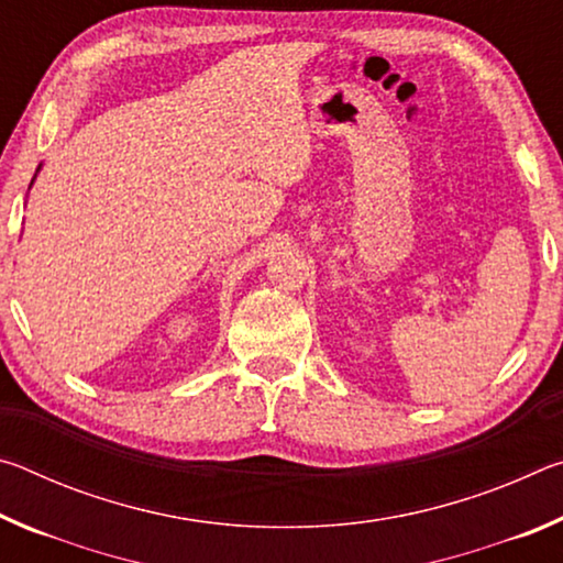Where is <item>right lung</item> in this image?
Returning a JSON list of instances; mask_svg holds the SVG:
<instances>
[{
    "instance_id": "right-lung-1",
    "label": "right lung",
    "mask_w": 563,
    "mask_h": 563,
    "mask_svg": "<svg viewBox=\"0 0 563 563\" xmlns=\"http://www.w3.org/2000/svg\"><path fill=\"white\" fill-rule=\"evenodd\" d=\"M40 170H42V164H40V168H36V174H40ZM36 174H34V178H36ZM34 178H32V184H34ZM32 184H30V188H32Z\"/></svg>"
}]
</instances>
